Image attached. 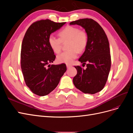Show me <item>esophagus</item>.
<instances>
[{"mask_svg": "<svg viewBox=\"0 0 133 133\" xmlns=\"http://www.w3.org/2000/svg\"><path fill=\"white\" fill-rule=\"evenodd\" d=\"M71 66V65H70V64H66V67L68 68H69Z\"/></svg>", "mask_w": 133, "mask_h": 133, "instance_id": "34e87169", "label": "esophagus"}]
</instances>
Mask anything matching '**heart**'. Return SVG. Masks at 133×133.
I'll use <instances>...</instances> for the list:
<instances>
[{
  "label": "heart",
  "instance_id": "b5f03b06",
  "mask_svg": "<svg viewBox=\"0 0 133 133\" xmlns=\"http://www.w3.org/2000/svg\"><path fill=\"white\" fill-rule=\"evenodd\" d=\"M59 38L50 35L48 43L54 53H59L62 50L63 43L66 44L68 50L57 56L59 63L70 64L77 57L78 53L85 50L88 44V35L85 31L80 30L74 26H67L60 31Z\"/></svg>",
  "mask_w": 133,
  "mask_h": 133
}]
</instances>
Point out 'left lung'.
<instances>
[{"label":"left lung","instance_id":"left-lung-1","mask_svg":"<svg viewBox=\"0 0 133 133\" xmlns=\"http://www.w3.org/2000/svg\"><path fill=\"white\" fill-rule=\"evenodd\" d=\"M70 24L82 26L88 38L85 51L79 59L83 66L86 64V69L74 66L77 74L73 78V83L84 93L95 94L104 88L110 70L111 56L107 36L102 26L92 19H79Z\"/></svg>","mask_w":133,"mask_h":133}]
</instances>
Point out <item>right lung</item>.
Returning a JSON list of instances; mask_svg holds the SVG:
<instances>
[{"mask_svg": "<svg viewBox=\"0 0 133 133\" xmlns=\"http://www.w3.org/2000/svg\"><path fill=\"white\" fill-rule=\"evenodd\" d=\"M65 24L49 19L33 23L24 37L21 49V68L26 86L39 96L49 94L57 87L66 70L65 64L49 65L55 59L48 43L50 34Z\"/></svg>", "mask_w": 133, "mask_h": 133, "instance_id": "right-lung-1", "label": "right lung"}]
</instances>
